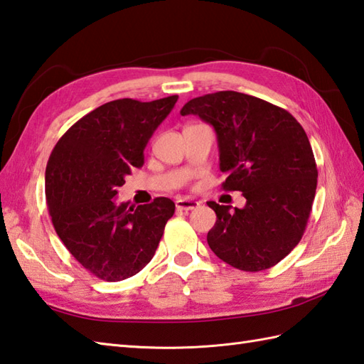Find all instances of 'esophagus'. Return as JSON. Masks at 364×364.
I'll return each mask as SVG.
<instances>
[{
  "label": "esophagus",
  "mask_w": 364,
  "mask_h": 364,
  "mask_svg": "<svg viewBox=\"0 0 364 364\" xmlns=\"http://www.w3.org/2000/svg\"><path fill=\"white\" fill-rule=\"evenodd\" d=\"M199 205L198 200L193 199H177L176 200V208L181 210V212H188V210L196 208Z\"/></svg>",
  "instance_id": "esophagus-1"
}]
</instances>
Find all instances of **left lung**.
Here are the masks:
<instances>
[{"mask_svg":"<svg viewBox=\"0 0 364 364\" xmlns=\"http://www.w3.org/2000/svg\"><path fill=\"white\" fill-rule=\"evenodd\" d=\"M181 115L212 124L223 188L241 191L243 208L208 200L216 223L207 243L216 257L241 271L268 269L301 241L318 185V168L304 127L285 109L238 92L188 101Z\"/></svg>","mask_w":364,"mask_h":364,"instance_id":"1","label":"left lung"}]
</instances>
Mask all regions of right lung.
Listing matches in <instances>:
<instances>
[{"mask_svg":"<svg viewBox=\"0 0 364 364\" xmlns=\"http://www.w3.org/2000/svg\"><path fill=\"white\" fill-rule=\"evenodd\" d=\"M179 96L115 100L80 118L60 136L45 173L55 232L70 254L106 282L135 276L154 257L174 203L117 204V190L144 164V148Z\"/></svg>","mask_w":364,"mask_h":364,"instance_id":"1","label":"right lung"}]
</instances>
